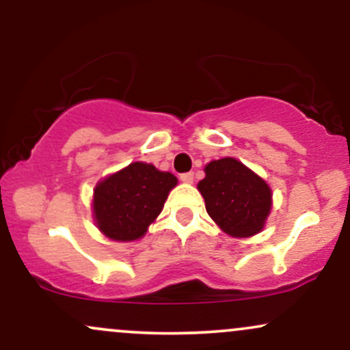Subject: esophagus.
Returning a JSON list of instances; mask_svg holds the SVG:
<instances>
[{
    "instance_id": "esophagus-1",
    "label": "esophagus",
    "mask_w": 350,
    "mask_h": 350,
    "mask_svg": "<svg viewBox=\"0 0 350 350\" xmlns=\"http://www.w3.org/2000/svg\"><path fill=\"white\" fill-rule=\"evenodd\" d=\"M179 179L186 184L194 183V172H184V174L179 176Z\"/></svg>"
}]
</instances>
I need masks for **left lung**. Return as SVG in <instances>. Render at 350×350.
<instances>
[{
  "label": "left lung",
  "instance_id": "left-lung-1",
  "mask_svg": "<svg viewBox=\"0 0 350 350\" xmlns=\"http://www.w3.org/2000/svg\"><path fill=\"white\" fill-rule=\"evenodd\" d=\"M204 171L198 189L217 226L239 239L262 232L271 211L270 186L234 158L211 161Z\"/></svg>",
  "mask_w": 350,
  "mask_h": 350
}]
</instances>
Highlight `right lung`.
Masks as SVG:
<instances>
[{"instance_id":"1","label":"right lung","mask_w":350,"mask_h":350,"mask_svg":"<svg viewBox=\"0 0 350 350\" xmlns=\"http://www.w3.org/2000/svg\"><path fill=\"white\" fill-rule=\"evenodd\" d=\"M178 178L148 163H131L102 179L94 191V219L98 230L116 242H131L146 234L161 214Z\"/></svg>"}]
</instances>
